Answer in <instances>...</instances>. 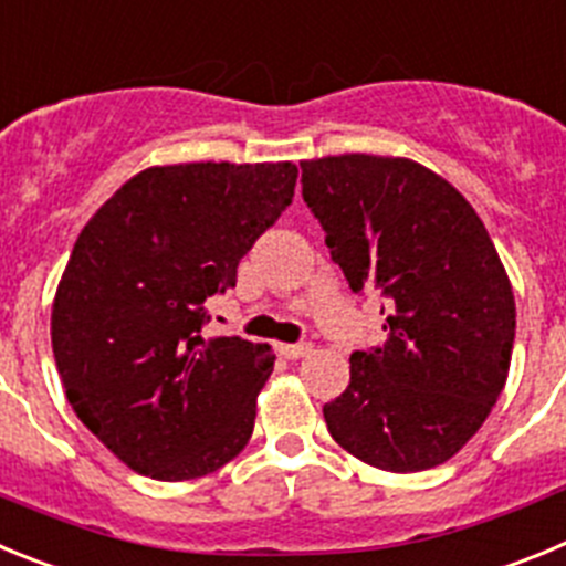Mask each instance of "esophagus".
Segmentation results:
<instances>
[{
  "label": "esophagus",
  "instance_id": "1",
  "mask_svg": "<svg viewBox=\"0 0 566 566\" xmlns=\"http://www.w3.org/2000/svg\"><path fill=\"white\" fill-rule=\"evenodd\" d=\"M313 353V346L310 344H282L279 346V355H282V358H287V360H298V358H304V355H310Z\"/></svg>",
  "mask_w": 566,
  "mask_h": 566
}]
</instances>
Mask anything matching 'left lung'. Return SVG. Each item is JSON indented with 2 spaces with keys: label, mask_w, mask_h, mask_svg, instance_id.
<instances>
[{
  "label": "left lung",
  "mask_w": 566,
  "mask_h": 566,
  "mask_svg": "<svg viewBox=\"0 0 566 566\" xmlns=\"http://www.w3.org/2000/svg\"><path fill=\"white\" fill-rule=\"evenodd\" d=\"M302 195L353 293L386 295L384 346L353 353L324 406L344 451L380 471L442 465L471 440L511 369V279L471 202L409 157L302 160Z\"/></svg>",
  "instance_id": "8db88e82"
}]
</instances>
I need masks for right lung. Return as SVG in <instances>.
I'll return each mask as SVG.
<instances>
[{"label":"right lung","instance_id":"add662e5","mask_svg":"<svg viewBox=\"0 0 566 566\" xmlns=\"http://www.w3.org/2000/svg\"><path fill=\"white\" fill-rule=\"evenodd\" d=\"M293 163L140 171L93 213L55 290L53 355L78 420L151 480L217 471L248 446L268 344L202 338L206 298L293 202Z\"/></svg>","mask_w":566,"mask_h":566}]
</instances>
